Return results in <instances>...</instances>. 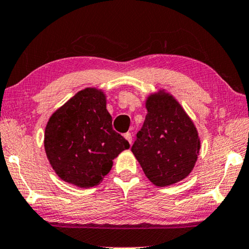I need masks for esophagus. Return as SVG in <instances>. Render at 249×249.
<instances>
[{"mask_svg":"<svg viewBox=\"0 0 249 249\" xmlns=\"http://www.w3.org/2000/svg\"><path fill=\"white\" fill-rule=\"evenodd\" d=\"M124 137L126 140H127V142L129 143V144H132V134L129 132H127V133H125L124 134Z\"/></svg>","mask_w":249,"mask_h":249,"instance_id":"34e87169","label":"esophagus"}]
</instances>
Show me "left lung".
Instances as JSON below:
<instances>
[{
	"mask_svg": "<svg viewBox=\"0 0 249 249\" xmlns=\"http://www.w3.org/2000/svg\"><path fill=\"white\" fill-rule=\"evenodd\" d=\"M147 114L132 152L152 183L166 187L187 178L200 150L196 128L182 106L160 90L145 102Z\"/></svg>",
	"mask_w": 249,
	"mask_h": 249,
	"instance_id": "8db88e82",
	"label": "left lung"
}]
</instances>
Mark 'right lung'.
I'll return each mask as SVG.
<instances>
[{
	"label": "right lung",
	"mask_w": 249,
	"mask_h": 249,
	"mask_svg": "<svg viewBox=\"0 0 249 249\" xmlns=\"http://www.w3.org/2000/svg\"><path fill=\"white\" fill-rule=\"evenodd\" d=\"M129 148L113 129L101 89L85 88L51 115L44 132V150L51 166L66 182L95 187L110 171L113 160Z\"/></svg>",
	"instance_id": "add662e5"
}]
</instances>
